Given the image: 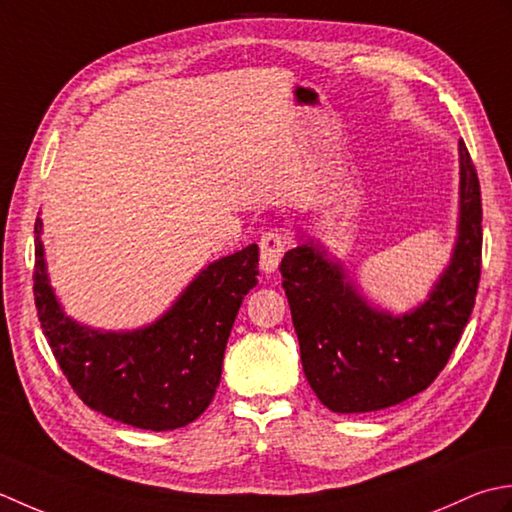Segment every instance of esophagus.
<instances>
[{"mask_svg":"<svg viewBox=\"0 0 512 512\" xmlns=\"http://www.w3.org/2000/svg\"><path fill=\"white\" fill-rule=\"evenodd\" d=\"M260 267L267 274H271L283 258L285 245H287V236L283 232H267L260 236Z\"/></svg>","mask_w":512,"mask_h":512,"instance_id":"esophagus-1","label":"esophagus"}]
</instances>
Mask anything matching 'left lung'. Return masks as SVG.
Instances as JSON below:
<instances>
[{
	"label": "left lung",
	"mask_w": 512,
	"mask_h": 512,
	"mask_svg": "<svg viewBox=\"0 0 512 512\" xmlns=\"http://www.w3.org/2000/svg\"><path fill=\"white\" fill-rule=\"evenodd\" d=\"M460 238L431 298L411 316L371 309L340 265L314 245L289 249L280 274L307 382L327 409L369 413L413 398L440 375L460 342L482 274V192L460 141Z\"/></svg>",
	"instance_id": "1"
}]
</instances>
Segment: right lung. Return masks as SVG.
<instances>
[{
  "label": "right lung",
  "instance_id": "1",
  "mask_svg": "<svg viewBox=\"0 0 512 512\" xmlns=\"http://www.w3.org/2000/svg\"><path fill=\"white\" fill-rule=\"evenodd\" d=\"M35 223V307L57 364L79 400L145 431H172L210 406L229 331L256 285L258 245L216 260L154 325L101 333L64 316L48 285Z\"/></svg>",
  "mask_w": 512,
  "mask_h": 512
}]
</instances>
